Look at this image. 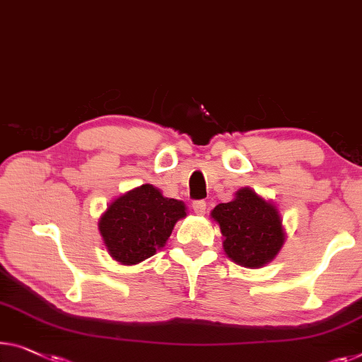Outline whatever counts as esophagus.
Masks as SVG:
<instances>
[{
	"label": "esophagus",
	"mask_w": 362,
	"mask_h": 362,
	"mask_svg": "<svg viewBox=\"0 0 362 362\" xmlns=\"http://www.w3.org/2000/svg\"><path fill=\"white\" fill-rule=\"evenodd\" d=\"M193 211H195L198 216H203L204 211H206V203L203 202V199H199V202H193Z\"/></svg>",
	"instance_id": "esophagus-1"
}]
</instances>
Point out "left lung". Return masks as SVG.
Masks as SVG:
<instances>
[{
	"mask_svg": "<svg viewBox=\"0 0 362 362\" xmlns=\"http://www.w3.org/2000/svg\"><path fill=\"white\" fill-rule=\"evenodd\" d=\"M209 216L219 226L224 253L237 265L262 268L283 249L286 230L278 206L249 187L237 190L229 203H219Z\"/></svg>",
	"mask_w": 362,
	"mask_h": 362,
	"instance_id": "1",
	"label": "left lung"
}]
</instances>
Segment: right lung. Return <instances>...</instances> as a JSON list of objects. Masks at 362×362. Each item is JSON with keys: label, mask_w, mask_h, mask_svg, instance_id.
<instances>
[{"label": "right lung", "mask_w": 362, "mask_h": 362, "mask_svg": "<svg viewBox=\"0 0 362 362\" xmlns=\"http://www.w3.org/2000/svg\"><path fill=\"white\" fill-rule=\"evenodd\" d=\"M183 218L185 203L144 183L112 199L97 226L112 260L132 267L163 249L175 223Z\"/></svg>", "instance_id": "add662e5"}]
</instances>
